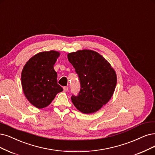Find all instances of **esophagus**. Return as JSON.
Returning <instances> with one entry per match:
<instances>
[{
    "label": "esophagus",
    "mask_w": 155,
    "mask_h": 155,
    "mask_svg": "<svg viewBox=\"0 0 155 155\" xmlns=\"http://www.w3.org/2000/svg\"><path fill=\"white\" fill-rule=\"evenodd\" d=\"M63 89H64V91H67L68 90V86H65V87H63Z\"/></svg>",
    "instance_id": "34e87169"
}]
</instances>
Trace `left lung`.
<instances>
[{"instance_id": "1", "label": "left lung", "mask_w": 155, "mask_h": 155, "mask_svg": "<svg viewBox=\"0 0 155 155\" xmlns=\"http://www.w3.org/2000/svg\"><path fill=\"white\" fill-rule=\"evenodd\" d=\"M68 58L81 83L78 95L71 96L73 105L84 114L98 111L113 95L117 84L115 71L105 58L93 50L70 53Z\"/></svg>"}]
</instances>
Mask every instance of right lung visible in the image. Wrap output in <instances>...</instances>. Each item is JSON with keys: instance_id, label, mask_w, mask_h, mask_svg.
I'll return each instance as SVG.
<instances>
[{"instance_id": "right-lung-1", "label": "right lung", "mask_w": 155, "mask_h": 155, "mask_svg": "<svg viewBox=\"0 0 155 155\" xmlns=\"http://www.w3.org/2000/svg\"><path fill=\"white\" fill-rule=\"evenodd\" d=\"M59 55L54 50L40 52L31 57L23 68V91L28 101L38 108L47 107L63 90L57 84V74L54 68Z\"/></svg>"}]
</instances>
